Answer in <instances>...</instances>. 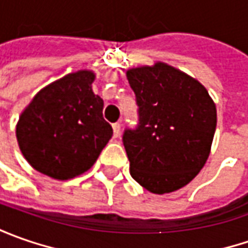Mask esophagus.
<instances>
[{
	"label": "esophagus",
	"instance_id": "obj_1",
	"mask_svg": "<svg viewBox=\"0 0 248 248\" xmlns=\"http://www.w3.org/2000/svg\"><path fill=\"white\" fill-rule=\"evenodd\" d=\"M120 129H121V124L120 123H114L113 124V137L117 138L120 135Z\"/></svg>",
	"mask_w": 248,
	"mask_h": 248
}]
</instances>
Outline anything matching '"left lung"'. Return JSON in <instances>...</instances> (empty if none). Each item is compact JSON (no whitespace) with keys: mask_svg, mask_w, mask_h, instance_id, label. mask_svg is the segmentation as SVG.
<instances>
[{"mask_svg":"<svg viewBox=\"0 0 248 248\" xmlns=\"http://www.w3.org/2000/svg\"><path fill=\"white\" fill-rule=\"evenodd\" d=\"M139 124L123 142L129 174L155 195L186 186L204 167L217 128V108L205 87L164 62L127 70Z\"/></svg>","mask_w":248,"mask_h":248,"instance_id":"1","label":"left lung"}]
</instances>
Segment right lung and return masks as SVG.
Segmentation results:
<instances>
[{
    "instance_id": "add662e5",
    "label": "right lung",
    "mask_w": 248,
    "mask_h": 248,
    "mask_svg": "<svg viewBox=\"0 0 248 248\" xmlns=\"http://www.w3.org/2000/svg\"><path fill=\"white\" fill-rule=\"evenodd\" d=\"M92 70L63 76L40 90L16 124V139L27 163L67 181L87 172L113 135L103 119V99L92 91Z\"/></svg>"
}]
</instances>
